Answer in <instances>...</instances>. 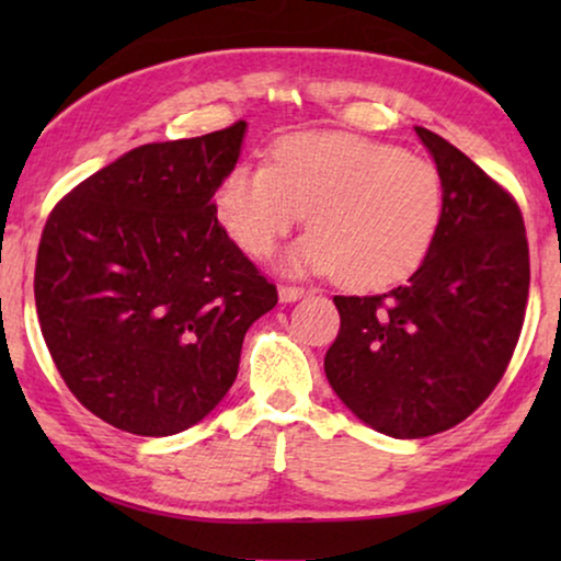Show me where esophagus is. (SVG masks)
<instances>
[{
    "mask_svg": "<svg viewBox=\"0 0 561 561\" xmlns=\"http://www.w3.org/2000/svg\"><path fill=\"white\" fill-rule=\"evenodd\" d=\"M309 290L301 288V286H278V296L283 304H294L298 298H304Z\"/></svg>",
    "mask_w": 561,
    "mask_h": 561,
    "instance_id": "1",
    "label": "esophagus"
}]
</instances>
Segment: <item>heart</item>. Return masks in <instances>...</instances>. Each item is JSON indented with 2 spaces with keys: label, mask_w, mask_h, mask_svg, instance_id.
<instances>
[{
  "label": "heart",
  "mask_w": 561,
  "mask_h": 561,
  "mask_svg": "<svg viewBox=\"0 0 561 561\" xmlns=\"http://www.w3.org/2000/svg\"><path fill=\"white\" fill-rule=\"evenodd\" d=\"M219 225L265 257L309 211L311 232L286 255L288 273H336L355 290L409 278L442 221V179L426 160L350 133H304L273 148L271 168L237 163L214 194Z\"/></svg>",
  "instance_id": "heart-1"
}]
</instances>
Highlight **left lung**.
Wrapping results in <instances>:
<instances>
[{"mask_svg":"<svg viewBox=\"0 0 561 561\" xmlns=\"http://www.w3.org/2000/svg\"><path fill=\"white\" fill-rule=\"evenodd\" d=\"M416 135L442 179V221L405 286L334 296L342 327L324 357L329 386L393 439L465 421L508 367L524 327L528 242L518 204L432 129Z\"/></svg>","mask_w":561,"mask_h":561,"instance_id":"1","label":"left lung"}]
</instances>
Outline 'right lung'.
<instances>
[{"instance_id": "1", "label": "right lung", "mask_w": 561, "mask_h": 561, "mask_svg": "<svg viewBox=\"0 0 561 561\" xmlns=\"http://www.w3.org/2000/svg\"><path fill=\"white\" fill-rule=\"evenodd\" d=\"M248 122L125 152L45 221L35 309L71 393L137 436L186 432L217 409L242 340L278 304L217 221L214 194Z\"/></svg>"}]
</instances>
